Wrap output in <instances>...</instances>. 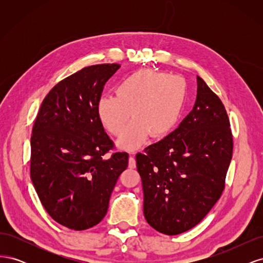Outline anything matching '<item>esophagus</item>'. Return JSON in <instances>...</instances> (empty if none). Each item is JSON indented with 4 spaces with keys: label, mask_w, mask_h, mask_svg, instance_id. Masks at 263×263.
Wrapping results in <instances>:
<instances>
[{
    "label": "esophagus",
    "mask_w": 263,
    "mask_h": 263,
    "mask_svg": "<svg viewBox=\"0 0 263 263\" xmlns=\"http://www.w3.org/2000/svg\"><path fill=\"white\" fill-rule=\"evenodd\" d=\"M128 165H129V168H132V169H134L135 166H136V160H135V158L133 156H129Z\"/></svg>",
    "instance_id": "obj_1"
}]
</instances>
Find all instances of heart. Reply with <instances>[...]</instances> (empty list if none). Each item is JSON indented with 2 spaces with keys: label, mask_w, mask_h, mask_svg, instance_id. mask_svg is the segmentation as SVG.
I'll use <instances>...</instances> for the list:
<instances>
[{
  "label": "heart",
  "mask_w": 263,
  "mask_h": 263,
  "mask_svg": "<svg viewBox=\"0 0 263 263\" xmlns=\"http://www.w3.org/2000/svg\"><path fill=\"white\" fill-rule=\"evenodd\" d=\"M115 95H102L98 115L103 126L119 136L132 117L134 121L117 145L134 150L147 140L149 134L160 138L174 129L185 104L187 84L182 77L153 70H139L126 76L116 85Z\"/></svg>",
  "instance_id": "1"
}]
</instances>
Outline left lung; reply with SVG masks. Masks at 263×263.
<instances>
[{
  "label": "left lung",
  "mask_w": 263,
  "mask_h": 263,
  "mask_svg": "<svg viewBox=\"0 0 263 263\" xmlns=\"http://www.w3.org/2000/svg\"><path fill=\"white\" fill-rule=\"evenodd\" d=\"M220 99L197 76L196 101L176 130L136 155L148 224L164 235L193 228L224 191L233 135Z\"/></svg>",
  "instance_id": "obj_1"
}]
</instances>
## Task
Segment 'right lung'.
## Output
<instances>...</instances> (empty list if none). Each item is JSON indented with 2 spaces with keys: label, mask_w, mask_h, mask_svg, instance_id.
<instances>
[{
  "label": "right lung",
  "mask_w": 263,
  "mask_h": 263,
  "mask_svg": "<svg viewBox=\"0 0 263 263\" xmlns=\"http://www.w3.org/2000/svg\"><path fill=\"white\" fill-rule=\"evenodd\" d=\"M117 63L85 67L55 84L44 99L30 138V179L45 210L60 225L91 228L104 218L110 194L128 166L114 147L98 102Z\"/></svg>",
  "instance_id": "right-lung-1"
}]
</instances>
